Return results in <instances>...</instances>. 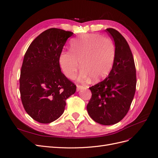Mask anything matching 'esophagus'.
Wrapping results in <instances>:
<instances>
[{
	"instance_id": "1",
	"label": "esophagus",
	"mask_w": 158,
	"mask_h": 158,
	"mask_svg": "<svg viewBox=\"0 0 158 158\" xmlns=\"http://www.w3.org/2000/svg\"><path fill=\"white\" fill-rule=\"evenodd\" d=\"M85 89V87L83 86V85H77V91H80L81 89Z\"/></svg>"
}]
</instances>
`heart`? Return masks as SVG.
Returning <instances> with one entry per match:
<instances>
[{"instance_id": "obj_1", "label": "heart", "mask_w": 158, "mask_h": 158, "mask_svg": "<svg viewBox=\"0 0 158 158\" xmlns=\"http://www.w3.org/2000/svg\"><path fill=\"white\" fill-rule=\"evenodd\" d=\"M115 57V45L111 39L97 33H89L74 40L70 51H62L59 64L64 75L74 79L80 65L83 67L78 80L84 82L104 78L111 70Z\"/></svg>"}]
</instances>
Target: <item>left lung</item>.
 Instances as JSON below:
<instances>
[{
  "mask_svg": "<svg viewBox=\"0 0 158 158\" xmlns=\"http://www.w3.org/2000/svg\"><path fill=\"white\" fill-rule=\"evenodd\" d=\"M106 31L114 41L115 57L107 77L89 88L92 95L87 111L94 121L111 125L121 121L130 109L136 91V75L135 60L125 37L113 28Z\"/></svg>",
  "mask_w": 158,
  "mask_h": 158,
  "instance_id": "obj_1",
  "label": "left lung"
}]
</instances>
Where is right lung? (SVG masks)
Returning <instances> with one entry per match:
<instances>
[{"instance_id":"add662e5","label":"right lung","mask_w":158,"mask_h":158,"mask_svg":"<svg viewBox=\"0 0 158 158\" xmlns=\"http://www.w3.org/2000/svg\"><path fill=\"white\" fill-rule=\"evenodd\" d=\"M74 33L58 28L42 32L32 41L23 57L20 92L26 111L35 121L50 123L64 111L66 99L76 86L61 72L59 55Z\"/></svg>"}]
</instances>
